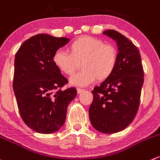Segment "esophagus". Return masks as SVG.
<instances>
[{
  "mask_svg": "<svg viewBox=\"0 0 160 160\" xmlns=\"http://www.w3.org/2000/svg\"><path fill=\"white\" fill-rule=\"evenodd\" d=\"M77 93H78V94H81L82 92H83V91H84V90L81 89V88H77Z\"/></svg>",
  "mask_w": 160,
  "mask_h": 160,
  "instance_id": "esophagus-1",
  "label": "esophagus"
}]
</instances>
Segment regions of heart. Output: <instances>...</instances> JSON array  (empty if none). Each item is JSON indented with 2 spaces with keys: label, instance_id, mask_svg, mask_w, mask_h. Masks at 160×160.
<instances>
[{
  "label": "heart",
  "instance_id": "1",
  "mask_svg": "<svg viewBox=\"0 0 160 160\" xmlns=\"http://www.w3.org/2000/svg\"><path fill=\"white\" fill-rule=\"evenodd\" d=\"M69 52H55L53 62L66 76H72L81 66L82 70L71 78V83L88 86L93 82H102L113 74L118 63V52L114 45L105 44L102 40L90 36H82L74 40Z\"/></svg>",
  "mask_w": 160,
  "mask_h": 160
}]
</instances>
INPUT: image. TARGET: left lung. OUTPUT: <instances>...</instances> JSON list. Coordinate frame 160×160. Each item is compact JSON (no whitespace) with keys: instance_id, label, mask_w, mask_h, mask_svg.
I'll use <instances>...</instances> for the list:
<instances>
[{"instance_id":"obj_1","label":"left lung","mask_w":160,"mask_h":160,"mask_svg":"<svg viewBox=\"0 0 160 160\" xmlns=\"http://www.w3.org/2000/svg\"><path fill=\"white\" fill-rule=\"evenodd\" d=\"M103 34L116 42L119 58L112 75L94 88L89 118L93 128L113 134L129 126L137 115L144 83L138 48L120 32L108 29Z\"/></svg>"}]
</instances>
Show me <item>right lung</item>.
<instances>
[{
    "instance_id": "add662e5",
    "label": "right lung",
    "mask_w": 160,
    "mask_h": 160,
    "mask_svg": "<svg viewBox=\"0 0 160 160\" xmlns=\"http://www.w3.org/2000/svg\"><path fill=\"white\" fill-rule=\"evenodd\" d=\"M66 37L37 34L15 54L13 90L19 114L30 129L52 134L63 126L76 88L62 90L68 80L53 62L54 54L69 42Z\"/></svg>"
}]
</instances>
